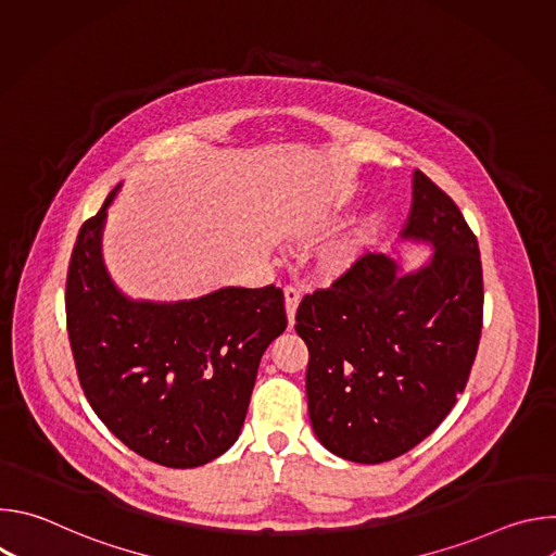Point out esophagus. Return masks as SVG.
<instances>
[{"mask_svg": "<svg viewBox=\"0 0 556 556\" xmlns=\"http://www.w3.org/2000/svg\"><path fill=\"white\" fill-rule=\"evenodd\" d=\"M283 296H286V314H288V324H290V326H294V314H296V305H299L301 292H299V288H294V286H286V288H283Z\"/></svg>", "mask_w": 556, "mask_h": 556, "instance_id": "esophagus-1", "label": "esophagus"}]
</instances>
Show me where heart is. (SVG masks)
<instances>
[{
    "instance_id": "1",
    "label": "heart",
    "mask_w": 556,
    "mask_h": 556,
    "mask_svg": "<svg viewBox=\"0 0 556 556\" xmlns=\"http://www.w3.org/2000/svg\"><path fill=\"white\" fill-rule=\"evenodd\" d=\"M352 262H354V251L352 249H341V251L330 253L326 264H328V270L332 275H341V273H345L352 266Z\"/></svg>"
}]
</instances>
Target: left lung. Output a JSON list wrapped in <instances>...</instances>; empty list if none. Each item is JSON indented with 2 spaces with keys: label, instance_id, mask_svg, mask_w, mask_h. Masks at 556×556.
Masks as SVG:
<instances>
[{
  "label": "left lung",
  "instance_id": "8db88e82",
  "mask_svg": "<svg viewBox=\"0 0 556 556\" xmlns=\"http://www.w3.org/2000/svg\"><path fill=\"white\" fill-rule=\"evenodd\" d=\"M433 247L416 273L365 253L330 288L305 294L307 412L334 455L380 464L431 435L464 391L482 337L484 281L478 237L457 204L422 172L401 232Z\"/></svg>",
  "mask_w": 556,
  "mask_h": 556
}]
</instances>
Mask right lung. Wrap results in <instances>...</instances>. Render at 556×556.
Returning <instances> with one entry per match:
<instances>
[{"instance_id": "obj_1", "label": "right lung", "mask_w": 556, "mask_h": 556, "mask_svg": "<svg viewBox=\"0 0 556 556\" xmlns=\"http://www.w3.org/2000/svg\"><path fill=\"white\" fill-rule=\"evenodd\" d=\"M78 230L65 319L88 403L131 451L169 468L202 466L240 438L257 367L286 330L281 288H219L191 301L127 299L110 279L108 206Z\"/></svg>"}]
</instances>
